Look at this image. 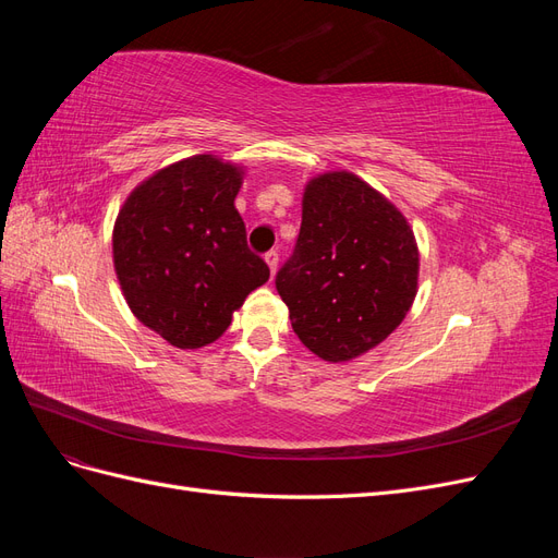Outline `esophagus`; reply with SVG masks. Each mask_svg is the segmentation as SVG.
<instances>
[{
  "instance_id": "1",
  "label": "esophagus",
  "mask_w": 558,
  "mask_h": 558,
  "mask_svg": "<svg viewBox=\"0 0 558 558\" xmlns=\"http://www.w3.org/2000/svg\"><path fill=\"white\" fill-rule=\"evenodd\" d=\"M265 263L269 265V272H277V267H279V253L272 248V251H267L265 253Z\"/></svg>"
}]
</instances>
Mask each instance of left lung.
<instances>
[{
	"mask_svg": "<svg viewBox=\"0 0 558 558\" xmlns=\"http://www.w3.org/2000/svg\"><path fill=\"white\" fill-rule=\"evenodd\" d=\"M418 251L404 216L349 172L320 174L275 286L300 342L342 363L384 342L416 295Z\"/></svg>",
	"mask_w": 558,
	"mask_h": 558,
	"instance_id": "8db88e82",
	"label": "left lung"
}]
</instances>
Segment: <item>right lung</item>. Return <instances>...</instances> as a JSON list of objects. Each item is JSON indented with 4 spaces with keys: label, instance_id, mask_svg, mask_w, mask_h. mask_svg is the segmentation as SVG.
Segmentation results:
<instances>
[{
    "label": "right lung",
    "instance_id": "1",
    "mask_svg": "<svg viewBox=\"0 0 558 558\" xmlns=\"http://www.w3.org/2000/svg\"><path fill=\"white\" fill-rule=\"evenodd\" d=\"M242 172L214 156L165 167L118 211L113 265L132 314L179 349L221 337L269 279L234 209Z\"/></svg>",
    "mask_w": 558,
    "mask_h": 558
}]
</instances>
